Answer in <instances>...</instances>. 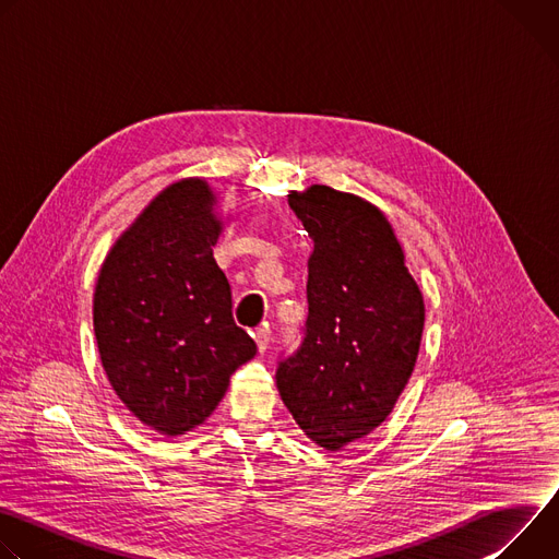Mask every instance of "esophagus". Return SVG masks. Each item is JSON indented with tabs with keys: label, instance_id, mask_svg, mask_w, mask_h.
I'll use <instances>...</instances> for the list:
<instances>
[{
	"label": "esophagus",
	"instance_id": "esophagus-1",
	"mask_svg": "<svg viewBox=\"0 0 559 559\" xmlns=\"http://www.w3.org/2000/svg\"><path fill=\"white\" fill-rule=\"evenodd\" d=\"M254 341H257L259 352L265 354L267 347H270V341H272V330H270V328H259V330L254 332Z\"/></svg>",
	"mask_w": 559,
	"mask_h": 559
}]
</instances>
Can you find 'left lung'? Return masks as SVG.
Segmentation results:
<instances>
[{
  "label": "left lung",
  "instance_id": "1",
  "mask_svg": "<svg viewBox=\"0 0 559 559\" xmlns=\"http://www.w3.org/2000/svg\"><path fill=\"white\" fill-rule=\"evenodd\" d=\"M289 207L313 252L302 341L281 356L276 384L300 429L336 451L391 414L418 358L425 302L378 207L328 186L292 194Z\"/></svg>",
  "mask_w": 559,
  "mask_h": 559
}]
</instances>
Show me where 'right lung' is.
Returning <instances> with one entry per match:
<instances>
[{
  "mask_svg": "<svg viewBox=\"0 0 559 559\" xmlns=\"http://www.w3.org/2000/svg\"><path fill=\"white\" fill-rule=\"evenodd\" d=\"M201 179L158 194L108 254L95 292V336L108 380L147 427L179 436L221 403L257 343L234 323L212 257L221 223Z\"/></svg>",
  "mask_w": 559,
  "mask_h": 559,
  "instance_id": "1",
  "label": "right lung"
}]
</instances>
